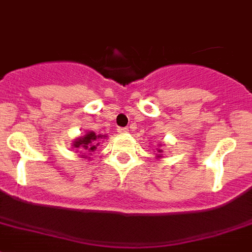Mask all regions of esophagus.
Returning a JSON list of instances; mask_svg holds the SVG:
<instances>
[{
	"mask_svg": "<svg viewBox=\"0 0 252 252\" xmlns=\"http://www.w3.org/2000/svg\"><path fill=\"white\" fill-rule=\"evenodd\" d=\"M118 132L120 133V134H126V133L129 132L128 128H118Z\"/></svg>",
	"mask_w": 252,
	"mask_h": 252,
	"instance_id": "34e87169",
	"label": "esophagus"
}]
</instances>
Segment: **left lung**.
I'll return each mask as SVG.
<instances>
[{
  "mask_svg": "<svg viewBox=\"0 0 252 252\" xmlns=\"http://www.w3.org/2000/svg\"><path fill=\"white\" fill-rule=\"evenodd\" d=\"M157 152L162 153V150H158V151H157ZM157 157H161V155H157Z\"/></svg>",
  "mask_w": 252,
  "mask_h": 252,
  "instance_id": "obj_1",
  "label": "left lung"
}]
</instances>
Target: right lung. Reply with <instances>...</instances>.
Returning <instances> with one entry per match:
<instances>
[{
    "label": "right lung",
    "instance_id": "add662e5",
    "mask_svg": "<svg viewBox=\"0 0 252 252\" xmlns=\"http://www.w3.org/2000/svg\"><path fill=\"white\" fill-rule=\"evenodd\" d=\"M102 137L105 138V135H96L93 130H90V132H87L86 134L80 137V138L74 139L72 146H73L74 148H78V150H80L78 152H82L84 153L82 156H85V153H91L96 150V147L100 144L99 139L102 138Z\"/></svg>",
    "mask_w": 252,
    "mask_h": 252
}]
</instances>
